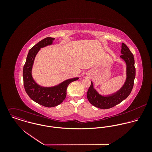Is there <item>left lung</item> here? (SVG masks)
<instances>
[{"label": "left lung", "instance_id": "left-lung-1", "mask_svg": "<svg viewBox=\"0 0 152 152\" xmlns=\"http://www.w3.org/2000/svg\"><path fill=\"white\" fill-rule=\"evenodd\" d=\"M121 47L122 55L120 58L125 61L126 66V80L122 86L115 92L102 95L97 91L91 81L88 90L87 96L89 102L98 108H110L119 104L129 95L133 87L136 74L134 57L125 44L122 43Z\"/></svg>", "mask_w": 152, "mask_h": 152}]
</instances>
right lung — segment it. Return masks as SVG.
Here are the masks:
<instances>
[{
    "label": "right lung",
    "instance_id": "obj_1",
    "mask_svg": "<svg viewBox=\"0 0 152 152\" xmlns=\"http://www.w3.org/2000/svg\"><path fill=\"white\" fill-rule=\"evenodd\" d=\"M55 39L47 37L34 45L28 51L23 71L24 87L27 95L36 103L48 108L60 104L65 99L68 85L79 79L78 77L67 79L52 87L42 86L34 80L32 69L36 55L42 48L52 45Z\"/></svg>",
    "mask_w": 152,
    "mask_h": 152
}]
</instances>
